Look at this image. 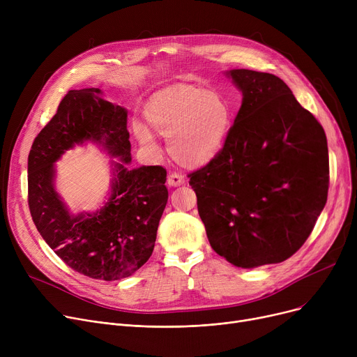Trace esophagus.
<instances>
[{
  "label": "esophagus",
  "mask_w": 357,
  "mask_h": 357,
  "mask_svg": "<svg viewBox=\"0 0 357 357\" xmlns=\"http://www.w3.org/2000/svg\"><path fill=\"white\" fill-rule=\"evenodd\" d=\"M167 183L171 186H179V185L185 183V176L179 172H171L167 176Z\"/></svg>",
  "instance_id": "esophagus-1"
}]
</instances>
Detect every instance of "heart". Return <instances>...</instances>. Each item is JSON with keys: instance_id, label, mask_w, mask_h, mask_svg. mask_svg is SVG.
<instances>
[{"instance_id": "1", "label": "heart", "mask_w": 357, "mask_h": 357, "mask_svg": "<svg viewBox=\"0 0 357 357\" xmlns=\"http://www.w3.org/2000/svg\"><path fill=\"white\" fill-rule=\"evenodd\" d=\"M144 114L159 135L169 137L172 156L185 166H201L215 158L231 124L230 105L220 93L183 84L155 93ZM135 133L146 146L155 143L142 124Z\"/></svg>"}]
</instances>
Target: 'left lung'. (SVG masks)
<instances>
[{
    "mask_svg": "<svg viewBox=\"0 0 357 357\" xmlns=\"http://www.w3.org/2000/svg\"><path fill=\"white\" fill-rule=\"evenodd\" d=\"M243 102L222 149L188 174L213 250L238 268L301 249L327 202L323 126L275 75L233 69Z\"/></svg>",
    "mask_w": 357,
    "mask_h": 357,
    "instance_id": "left-lung-1",
    "label": "left lung"
}]
</instances>
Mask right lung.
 Returning <instances> with one entry per match:
<instances>
[{
  "mask_svg": "<svg viewBox=\"0 0 357 357\" xmlns=\"http://www.w3.org/2000/svg\"><path fill=\"white\" fill-rule=\"evenodd\" d=\"M98 88L72 89L34 139L29 153V208L50 249L75 272L117 280L152 256L159 221L167 202L163 166L130 163L127 111L100 97ZM104 141L120 155L113 194L100 213L72 218L52 190V162L75 142Z\"/></svg>",
  "mask_w": 357,
  "mask_h": 357,
  "instance_id": "add662e5",
  "label": "right lung"
}]
</instances>
